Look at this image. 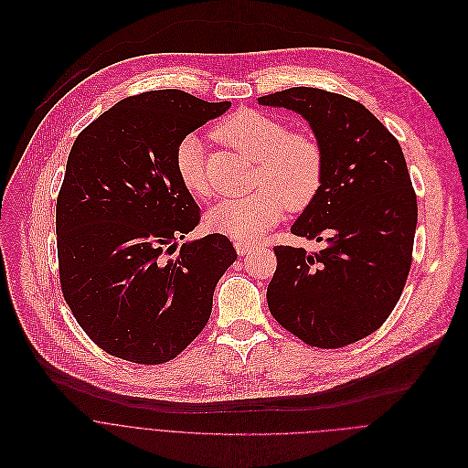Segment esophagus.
<instances>
[{
    "label": "esophagus",
    "mask_w": 468,
    "mask_h": 468,
    "mask_svg": "<svg viewBox=\"0 0 468 468\" xmlns=\"http://www.w3.org/2000/svg\"><path fill=\"white\" fill-rule=\"evenodd\" d=\"M234 247H236V250H238L239 256H245V254H249V252L254 249V245H252L250 241H245V239H236V241H234Z\"/></svg>",
    "instance_id": "obj_1"
}]
</instances>
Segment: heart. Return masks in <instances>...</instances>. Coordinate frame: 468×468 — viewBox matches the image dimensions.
<instances>
[{
    "label": "heart",
    "instance_id": "heart-1",
    "mask_svg": "<svg viewBox=\"0 0 468 468\" xmlns=\"http://www.w3.org/2000/svg\"><path fill=\"white\" fill-rule=\"evenodd\" d=\"M212 136L254 160L252 186L258 190L216 205L205 219L210 230L254 239L278 223L286 208L301 212L317 197L324 178V154L314 134L288 131L282 120L241 109L221 120ZM173 165L186 192L197 199L208 196L205 145L197 136L180 140Z\"/></svg>",
    "mask_w": 468,
    "mask_h": 468
}]
</instances>
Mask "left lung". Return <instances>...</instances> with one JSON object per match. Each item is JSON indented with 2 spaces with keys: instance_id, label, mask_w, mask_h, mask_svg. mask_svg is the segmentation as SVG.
I'll return each instance as SVG.
<instances>
[{
  "instance_id": "8db88e82",
  "label": "left lung",
  "mask_w": 468,
  "mask_h": 468,
  "mask_svg": "<svg viewBox=\"0 0 468 468\" xmlns=\"http://www.w3.org/2000/svg\"><path fill=\"white\" fill-rule=\"evenodd\" d=\"M258 103L301 114L324 154L321 190L292 227L324 247H274L271 315L310 346H346L386 323L410 274L417 196L404 153L375 114L341 93L297 86Z\"/></svg>"
}]
</instances>
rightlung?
<instances>
[{"instance_id":"1","label":"right lung","mask_w":468,"mask_h":468,"mask_svg":"<svg viewBox=\"0 0 468 468\" xmlns=\"http://www.w3.org/2000/svg\"><path fill=\"white\" fill-rule=\"evenodd\" d=\"M182 90L122 100L73 142L57 197L62 295L86 335L111 356L160 365L207 326L214 290L238 254L223 234L192 243L201 212L180 184V140L221 116Z\"/></svg>"}]
</instances>
